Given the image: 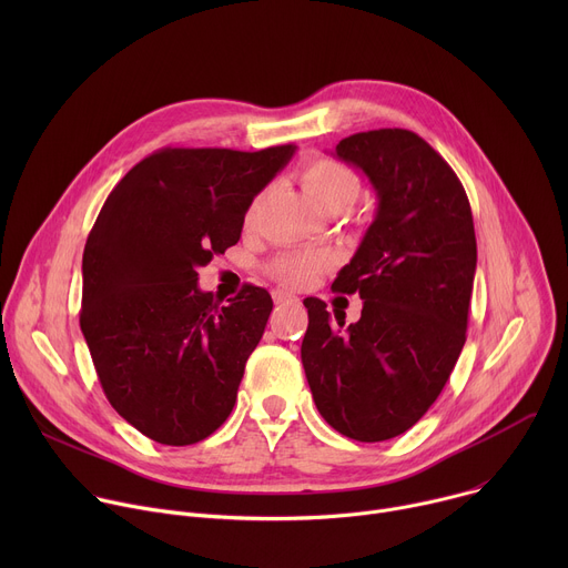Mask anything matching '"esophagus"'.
Returning a JSON list of instances; mask_svg holds the SVG:
<instances>
[{
    "label": "esophagus",
    "instance_id": "34e87169",
    "mask_svg": "<svg viewBox=\"0 0 568 568\" xmlns=\"http://www.w3.org/2000/svg\"><path fill=\"white\" fill-rule=\"evenodd\" d=\"M272 298H274V303H296L298 301V296H294L292 292H285V290H272Z\"/></svg>",
    "mask_w": 568,
    "mask_h": 568
}]
</instances>
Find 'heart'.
Instances as JSON below:
<instances>
[{"instance_id":"heart-1","label":"heart","mask_w":568,"mask_h":568,"mask_svg":"<svg viewBox=\"0 0 568 568\" xmlns=\"http://www.w3.org/2000/svg\"><path fill=\"white\" fill-rule=\"evenodd\" d=\"M301 182H303V189L310 195V200L323 211L335 206V204L348 206L359 193V178L355 175V171H351L346 164H342V161L328 159V156H318V159H312L310 164H305V169L301 171ZM265 197H267V189H263L261 193L254 195V200L250 202V206L245 211L247 224H252L256 220ZM333 261L335 258L331 252L312 250V247H296V250H290V252L281 254L278 258H274V263L270 265V272L283 285L305 287L323 270L331 267Z\"/></svg>"}]
</instances>
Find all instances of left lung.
Segmentation results:
<instances>
[{"label":"left lung","instance_id":"1","mask_svg":"<svg viewBox=\"0 0 568 568\" xmlns=\"http://www.w3.org/2000/svg\"><path fill=\"white\" fill-rule=\"evenodd\" d=\"M335 154L362 171L375 217L333 290L359 294L346 331L305 298L301 362L318 414L339 434L379 443L412 429L447 384L465 344L476 235L463 184L416 132L384 128L342 139Z\"/></svg>","mask_w":568,"mask_h":568}]
</instances>
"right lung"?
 I'll return each mask as SVG.
<instances>
[{
  "label": "right lung",
  "instance_id": "obj_1",
  "mask_svg": "<svg viewBox=\"0 0 568 568\" xmlns=\"http://www.w3.org/2000/svg\"><path fill=\"white\" fill-rule=\"evenodd\" d=\"M292 154L164 148L116 184L90 231L80 331L116 414L161 445L200 443L233 409L274 303L245 285L220 305L197 270L235 245Z\"/></svg>",
  "mask_w": 568,
  "mask_h": 568
}]
</instances>
